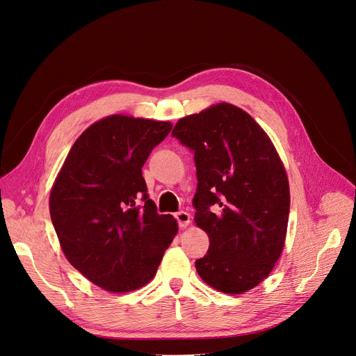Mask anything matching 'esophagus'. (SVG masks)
<instances>
[{"label":"esophagus","instance_id":"obj_1","mask_svg":"<svg viewBox=\"0 0 356 356\" xmlns=\"http://www.w3.org/2000/svg\"><path fill=\"white\" fill-rule=\"evenodd\" d=\"M175 218H176V220H177L180 227H186L188 223H191V215H188L187 211H183V210L177 211L176 215H175Z\"/></svg>","mask_w":356,"mask_h":356}]
</instances>
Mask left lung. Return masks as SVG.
Wrapping results in <instances>:
<instances>
[{"mask_svg":"<svg viewBox=\"0 0 356 356\" xmlns=\"http://www.w3.org/2000/svg\"><path fill=\"white\" fill-rule=\"evenodd\" d=\"M172 136L195 154V222L210 242L196 270L219 292H248L268 277L285 245V168L262 127L227 103L180 118Z\"/></svg>","mask_w":356,"mask_h":356,"instance_id":"left-lung-1","label":"left lung"}]
</instances>
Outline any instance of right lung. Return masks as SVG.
<instances>
[{"label": "right lung", "mask_w": 356, "mask_h": 356, "mask_svg": "<svg viewBox=\"0 0 356 356\" xmlns=\"http://www.w3.org/2000/svg\"><path fill=\"white\" fill-rule=\"evenodd\" d=\"M172 130L168 122L110 115L71 147L50 195L61 249L81 275L108 292L149 283L177 233L159 215L141 168Z\"/></svg>", "instance_id": "obj_1"}]
</instances>
